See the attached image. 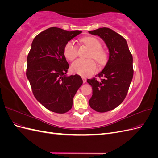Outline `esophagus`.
Here are the masks:
<instances>
[{
  "instance_id": "esophagus-1",
  "label": "esophagus",
  "mask_w": 158,
  "mask_h": 158,
  "mask_svg": "<svg viewBox=\"0 0 158 158\" xmlns=\"http://www.w3.org/2000/svg\"><path fill=\"white\" fill-rule=\"evenodd\" d=\"M82 80H83V82H84V83H85V82H86V78H85V77H84V76H82Z\"/></svg>"
}]
</instances>
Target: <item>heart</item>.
<instances>
[{
  "instance_id": "1",
  "label": "heart",
  "mask_w": 158,
  "mask_h": 158,
  "mask_svg": "<svg viewBox=\"0 0 158 158\" xmlns=\"http://www.w3.org/2000/svg\"><path fill=\"white\" fill-rule=\"evenodd\" d=\"M82 42L90 49L88 57L93 58L100 65H103L107 61V54L106 51L102 49V44L97 38L87 37L82 39ZM64 54L66 59L73 60L78 54V47L74 41L66 43L64 49ZM97 66L95 61L92 59H78L71 65V70L73 73L81 75L88 76L95 73Z\"/></svg>"
}]
</instances>
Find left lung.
I'll return each mask as SVG.
<instances>
[{"instance_id":"obj_1","label":"left lung","mask_w":158,"mask_h":158,"mask_svg":"<svg viewBox=\"0 0 158 158\" xmlns=\"http://www.w3.org/2000/svg\"><path fill=\"white\" fill-rule=\"evenodd\" d=\"M89 33L101 37L109 51L106 66L95 76L102 79L87 80L93 91L89 106L95 111L104 113L118 107L126 97L133 77L132 55L126 40L111 29L102 27Z\"/></svg>"}]
</instances>
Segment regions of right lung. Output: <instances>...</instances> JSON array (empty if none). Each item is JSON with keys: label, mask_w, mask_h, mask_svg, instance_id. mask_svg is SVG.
<instances>
[{"label": "right lung", "mask_w": 158, "mask_h": 158, "mask_svg": "<svg viewBox=\"0 0 158 158\" xmlns=\"http://www.w3.org/2000/svg\"><path fill=\"white\" fill-rule=\"evenodd\" d=\"M81 33L50 27L33 40L27 55L26 76L36 99L51 111L68 112L82 85L79 75H66L69 64L64 55L66 43Z\"/></svg>", "instance_id": "add662e5"}]
</instances>
